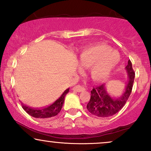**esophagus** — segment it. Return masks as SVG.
<instances>
[{
	"label": "esophagus",
	"mask_w": 151,
	"mask_h": 151,
	"mask_svg": "<svg viewBox=\"0 0 151 151\" xmlns=\"http://www.w3.org/2000/svg\"><path fill=\"white\" fill-rule=\"evenodd\" d=\"M73 90L75 91H77V92H81V91H85V88L80 85H77L73 88Z\"/></svg>",
	"instance_id": "34e87169"
}]
</instances>
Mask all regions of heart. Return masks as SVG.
Here are the masks:
<instances>
[{"label":"heart","mask_w":151,"mask_h":151,"mask_svg":"<svg viewBox=\"0 0 151 151\" xmlns=\"http://www.w3.org/2000/svg\"><path fill=\"white\" fill-rule=\"evenodd\" d=\"M119 61V54L104 45L87 47L81 50L78 56L79 65L89 67L90 77L99 82L108 79Z\"/></svg>","instance_id":"obj_1"}]
</instances>
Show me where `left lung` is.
<instances>
[{
    "label": "left lung",
    "mask_w": 151,
    "mask_h": 151,
    "mask_svg": "<svg viewBox=\"0 0 151 151\" xmlns=\"http://www.w3.org/2000/svg\"><path fill=\"white\" fill-rule=\"evenodd\" d=\"M125 70L129 77L125 89L120 96H111L107 92L105 84L93 88L91 91V98L86 105V109L92 115L101 118L111 116L124 107L132 91L135 78V72L130 60Z\"/></svg>",
    "instance_id": "left-lung-1"
}]
</instances>
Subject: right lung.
<instances>
[{
    "label": "right lung",
    "instance_id": "obj_1",
    "mask_svg": "<svg viewBox=\"0 0 151 151\" xmlns=\"http://www.w3.org/2000/svg\"><path fill=\"white\" fill-rule=\"evenodd\" d=\"M70 91V88L67 89L62 93L61 96L59 97L58 99L55 102H53L52 104L47 106L45 107L42 109H32L31 107L27 106L22 104V109L27 112L29 115L31 116H33L35 118H37V119H49V118L55 116L60 113L61 111L62 106H63L64 101H65V97L67 93Z\"/></svg>",
    "mask_w": 151,
    "mask_h": 151
}]
</instances>
